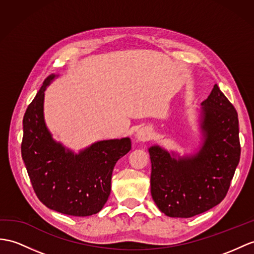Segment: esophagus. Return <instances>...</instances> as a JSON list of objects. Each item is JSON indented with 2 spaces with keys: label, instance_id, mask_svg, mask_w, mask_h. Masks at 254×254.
Returning a JSON list of instances; mask_svg holds the SVG:
<instances>
[{
  "label": "esophagus",
  "instance_id": "34e87169",
  "mask_svg": "<svg viewBox=\"0 0 254 254\" xmlns=\"http://www.w3.org/2000/svg\"><path fill=\"white\" fill-rule=\"evenodd\" d=\"M151 135H152V132L150 129H146V128H142L140 129V130L137 132V140L138 141H148L151 139Z\"/></svg>",
  "mask_w": 254,
  "mask_h": 254
}]
</instances>
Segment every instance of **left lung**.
<instances>
[{
  "label": "left lung",
  "instance_id": "8db88e82",
  "mask_svg": "<svg viewBox=\"0 0 254 254\" xmlns=\"http://www.w3.org/2000/svg\"><path fill=\"white\" fill-rule=\"evenodd\" d=\"M201 106L206 139L198 154L177 160L159 146L148 150L153 200L171 218H190L219 205L239 163L236 109L216 84Z\"/></svg>",
  "mask_w": 254,
  "mask_h": 254
}]
</instances>
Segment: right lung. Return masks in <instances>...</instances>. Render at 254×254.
Here are the masks:
<instances>
[{
    "instance_id": "1",
    "label": "right lung",
    "mask_w": 254,
    "mask_h": 254,
    "mask_svg": "<svg viewBox=\"0 0 254 254\" xmlns=\"http://www.w3.org/2000/svg\"><path fill=\"white\" fill-rule=\"evenodd\" d=\"M47 76L23 116L21 155L38 198L60 213L87 216L100 211L111 191L117 160L131 148L129 138L100 141L74 155L56 143L43 117Z\"/></svg>"
}]
</instances>
